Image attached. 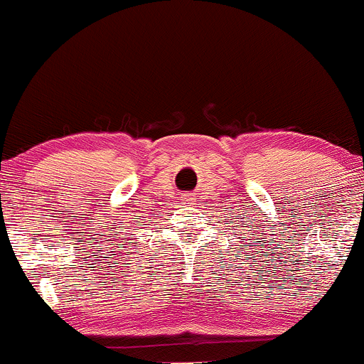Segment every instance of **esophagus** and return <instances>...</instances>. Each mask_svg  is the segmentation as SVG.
Here are the masks:
<instances>
[{"mask_svg": "<svg viewBox=\"0 0 364 364\" xmlns=\"http://www.w3.org/2000/svg\"><path fill=\"white\" fill-rule=\"evenodd\" d=\"M194 201V194H186L183 196V203H193Z\"/></svg>", "mask_w": 364, "mask_h": 364, "instance_id": "1", "label": "esophagus"}]
</instances>
